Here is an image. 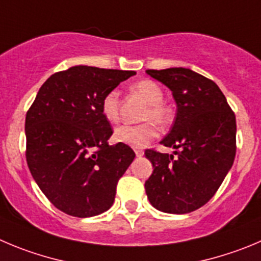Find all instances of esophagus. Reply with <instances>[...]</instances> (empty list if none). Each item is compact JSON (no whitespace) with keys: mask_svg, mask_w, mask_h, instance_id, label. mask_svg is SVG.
<instances>
[{"mask_svg":"<svg viewBox=\"0 0 261 261\" xmlns=\"http://www.w3.org/2000/svg\"><path fill=\"white\" fill-rule=\"evenodd\" d=\"M135 154H136V157H143V155H144V152L140 149H135Z\"/></svg>","mask_w":261,"mask_h":261,"instance_id":"1","label":"esophagus"}]
</instances>
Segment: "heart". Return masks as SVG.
I'll list each match as a JSON object with an SVG mask.
<instances>
[{
    "label": "heart",
    "mask_w": 261,
    "mask_h": 261,
    "mask_svg": "<svg viewBox=\"0 0 261 261\" xmlns=\"http://www.w3.org/2000/svg\"><path fill=\"white\" fill-rule=\"evenodd\" d=\"M134 94L140 96L148 104L143 119L153 121L160 126H166L171 122L172 112L164 103V90L155 81L142 80L131 86ZM101 113L104 118L112 123L119 119V94L117 90H111L104 95L101 100ZM157 135L152 122L142 125H122L114 130V140L131 148H143L149 144Z\"/></svg>",
    "instance_id": "heart-1"
}]
</instances>
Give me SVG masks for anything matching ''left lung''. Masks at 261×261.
<instances>
[{"label":"left lung","mask_w":261,"mask_h":261,"mask_svg":"<svg viewBox=\"0 0 261 261\" xmlns=\"http://www.w3.org/2000/svg\"><path fill=\"white\" fill-rule=\"evenodd\" d=\"M172 92L176 116L161 140L173 154L145 150L153 172L145 181L150 204L167 214H188L207 203L236 157V116L218 85L188 68L148 69Z\"/></svg>","instance_id":"obj_1"}]
</instances>
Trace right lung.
<instances>
[{"label": "right lung", "mask_w": 261, "mask_h": 261, "mask_svg": "<svg viewBox=\"0 0 261 261\" xmlns=\"http://www.w3.org/2000/svg\"><path fill=\"white\" fill-rule=\"evenodd\" d=\"M134 70L75 65L48 77L25 117L27 164L48 201L68 215L90 218L109 210L119 177L135 153L109 145L101 113L104 95Z\"/></svg>", "instance_id": "1"}]
</instances>
